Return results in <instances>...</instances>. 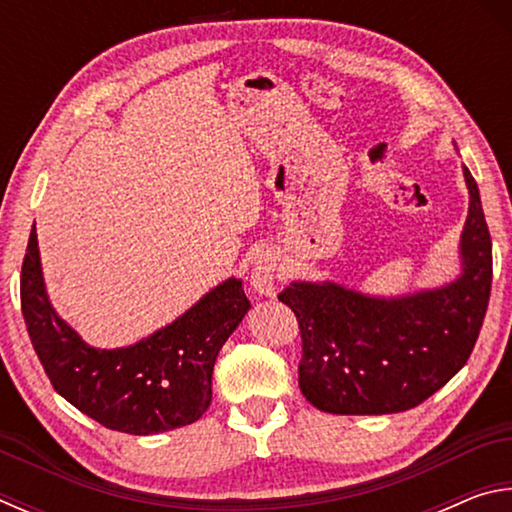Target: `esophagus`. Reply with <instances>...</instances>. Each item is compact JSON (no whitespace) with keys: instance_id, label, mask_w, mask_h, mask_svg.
I'll list each match as a JSON object with an SVG mask.
<instances>
[{"instance_id":"1","label":"esophagus","mask_w":512,"mask_h":512,"mask_svg":"<svg viewBox=\"0 0 512 512\" xmlns=\"http://www.w3.org/2000/svg\"><path fill=\"white\" fill-rule=\"evenodd\" d=\"M275 257L271 253H262L259 255L253 268H250V275H248V282H250V289L259 296H275V282H277V275H275Z\"/></svg>"}]
</instances>
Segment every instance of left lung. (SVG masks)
<instances>
[{"label": "left lung", "mask_w": 512, "mask_h": 512, "mask_svg": "<svg viewBox=\"0 0 512 512\" xmlns=\"http://www.w3.org/2000/svg\"><path fill=\"white\" fill-rule=\"evenodd\" d=\"M463 176L470 207L456 280L393 298L329 280H298L277 296L298 318V384L316 409L336 415L409 411L470 359L490 300L492 241L479 187L467 167Z\"/></svg>", "instance_id": "obj_1"}]
</instances>
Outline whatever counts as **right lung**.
Returning <instances> with one entry per match:
<instances>
[{
    "label": "right lung",
    "mask_w": 512,
    "mask_h": 512,
    "mask_svg": "<svg viewBox=\"0 0 512 512\" xmlns=\"http://www.w3.org/2000/svg\"><path fill=\"white\" fill-rule=\"evenodd\" d=\"M20 296L33 350L58 395L103 427L133 436L201 418L212 402L214 361L250 309L241 280L228 277L146 339L92 348L49 302L36 232L24 255Z\"/></svg>",
    "instance_id": "right-lung-1"
}]
</instances>
